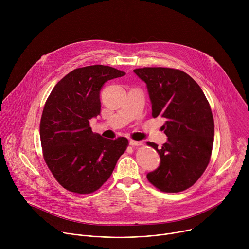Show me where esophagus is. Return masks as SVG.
Segmentation results:
<instances>
[{
	"instance_id": "34e87169",
	"label": "esophagus",
	"mask_w": 249,
	"mask_h": 249,
	"mask_svg": "<svg viewBox=\"0 0 249 249\" xmlns=\"http://www.w3.org/2000/svg\"><path fill=\"white\" fill-rule=\"evenodd\" d=\"M129 144H130V146H132V147H138V146H142V145H143V143H142V142L134 141V140H130V141H129Z\"/></svg>"
}]
</instances>
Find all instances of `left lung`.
<instances>
[{
	"mask_svg": "<svg viewBox=\"0 0 249 249\" xmlns=\"http://www.w3.org/2000/svg\"><path fill=\"white\" fill-rule=\"evenodd\" d=\"M134 73L147 85L153 117L165 119L167 142L161 148L152 142L160 158V166L147 174L163 192L191 187L205 171L214 143V118L199 85L186 73L170 68H141Z\"/></svg>",
	"mask_w": 249,
	"mask_h": 249,
	"instance_id": "8db88e82",
	"label": "left lung"
}]
</instances>
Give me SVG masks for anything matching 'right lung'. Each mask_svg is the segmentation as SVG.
<instances>
[{"label":"right lung","instance_id":"1","mask_svg":"<svg viewBox=\"0 0 249 249\" xmlns=\"http://www.w3.org/2000/svg\"><path fill=\"white\" fill-rule=\"evenodd\" d=\"M123 76L122 71L103 65L75 69L46 100L40 121L43 157L56 180L71 192L99 189L128 147L126 138L104 139L89 127V119L100 114L103 85Z\"/></svg>","mask_w":249,"mask_h":249}]
</instances>
